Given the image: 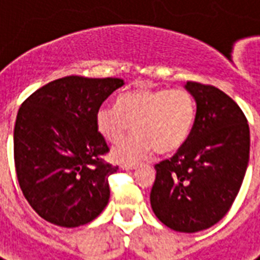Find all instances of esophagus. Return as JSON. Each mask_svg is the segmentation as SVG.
Masks as SVG:
<instances>
[{
	"label": "esophagus",
	"instance_id": "obj_1",
	"mask_svg": "<svg viewBox=\"0 0 260 260\" xmlns=\"http://www.w3.org/2000/svg\"><path fill=\"white\" fill-rule=\"evenodd\" d=\"M121 167L124 170H134V169L138 167V165H136V163H124Z\"/></svg>",
	"mask_w": 260,
	"mask_h": 260
}]
</instances>
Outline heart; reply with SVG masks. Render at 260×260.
Returning a JSON list of instances; mask_svg holds the SVG:
<instances>
[{"mask_svg":"<svg viewBox=\"0 0 260 260\" xmlns=\"http://www.w3.org/2000/svg\"><path fill=\"white\" fill-rule=\"evenodd\" d=\"M196 112V98L189 90L142 87L121 94L117 106H100L95 125L110 144L121 142L134 125L136 134L116 147L113 156L120 162H136L152 150L165 155L185 146Z\"/></svg>","mask_w":260,"mask_h":260,"instance_id":"1","label":"heart"}]
</instances>
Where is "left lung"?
I'll return each instance as SVG.
<instances>
[{
	"label": "left lung",
	"instance_id": "left-lung-1",
	"mask_svg": "<svg viewBox=\"0 0 260 260\" xmlns=\"http://www.w3.org/2000/svg\"><path fill=\"white\" fill-rule=\"evenodd\" d=\"M197 102L193 131L173 158L155 165L151 206L178 232L193 234L231 209L250 159V126L236 102L217 87L187 82Z\"/></svg>",
	"mask_w": 260,
	"mask_h": 260
}]
</instances>
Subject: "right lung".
<instances>
[{"instance_id": "add662e5", "label": "right lung", "mask_w": 260, "mask_h": 260, "mask_svg": "<svg viewBox=\"0 0 260 260\" xmlns=\"http://www.w3.org/2000/svg\"><path fill=\"white\" fill-rule=\"evenodd\" d=\"M122 85L120 78L69 75L38 89L20 106L13 134L16 175L25 200L46 221L74 228L105 209L108 178L118 167L104 159L109 147L95 113Z\"/></svg>"}]
</instances>
